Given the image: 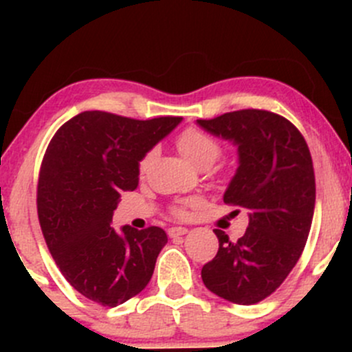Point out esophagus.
Segmentation results:
<instances>
[{
    "instance_id": "1",
    "label": "esophagus",
    "mask_w": 352,
    "mask_h": 352,
    "mask_svg": "<svg viewBox=\"0 0 352 352\" xmlns=\"http://www.w3.org/2000/svg\"><path fill=\"white\" fill-rule=\"evenodd\" d=\"M187 232H189V230L184 228V226H173V228L168 230V236H170V239H177V236L186 235Z\"/></svg>"
}]
</instances>
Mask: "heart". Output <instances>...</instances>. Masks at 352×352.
<instances>
[{"instance_id": "heart-1", "label": "heart", "mask_w": 352, "mask_h": 352, "mask_svg": "<svg viewBox=\"0 0 352 352\" xmlns=\"http://www.w3.org/2000/svg\"><path fill=\"white\" fill-rule=\"evenodd\" d=\"M177 148L184 158L189 160L192 165L199 166V168H209L216 160L221 155V144L211 136V134L204 133V131L196 129V127H189V129L182 131L177 136ZM151 158H153V151L146 153L141 158L140 170L144 172L146 166L150 165ZM179 214H182V209H179Z\"/></svg>"}]
</instances>
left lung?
Returning <instances> with one entry per match:
<instances>
[{
  "mask_svg": "<svg viewBox=\"0 0 352 352\" xmlns=\"http://www.w3.org/2000/svg\"><path fill=\"white\" fill-rule=\"evenodd\" d=\"M196 124L236 148L239 166L223 201L248 214L236 242L214 230L219 248L202 267V283L226 301L257 303L281 286L307 243L315 209L310 150L289 120L267 110H236Z\"/></svg>",
  "mask_w": 352,
  "mask_h": 352,
  "instance_id": "8db88e82",
  "label": "left lung"
}]
</instances>
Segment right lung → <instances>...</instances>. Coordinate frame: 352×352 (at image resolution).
<instances>
[{"label":"right lung","instance_id":"obj_1","mask_svg":"<svg viewBox=\"0 0 352 352\" xmlns=\"http://www.w3.org/2000/svg\"><path fill=\"white\" fill-rule=\"evenodd\" d=\"M182 117L136 120L87 110L49 143L37 187L45 243L71 286L104 307L136 296L168 239L158 226H110L120 192L140 184V162Z\"/></svg>","mask_w":352,"mask_h":352}]
</instances>
